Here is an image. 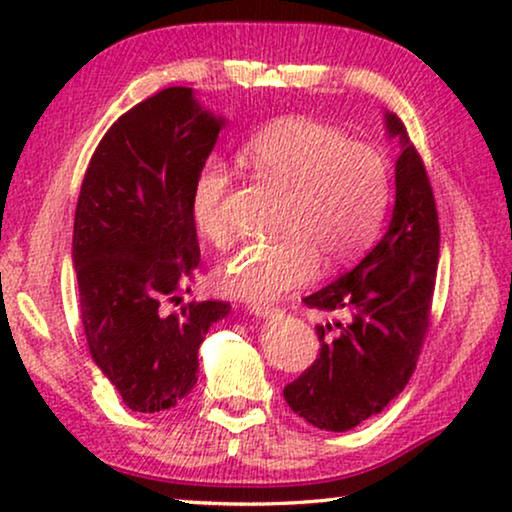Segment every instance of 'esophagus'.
<instances>
[{
  "mask_svg": "<svg viewBox=\"0 0 512 512\" xmlns=\"http://www.w3.org/2000/svg\"><path fill=\"white\" fill-rule=\"evenodd\" d=\"M247 310L251 314H256V317H277V314H282V310H279L277 305H270V303H254L249 305Z\"/></svg>",
  "mask_w": 512,
  "mask_h": 512,
  "instance_id": "1",
  "label": "esophagus"
}]
</instances>
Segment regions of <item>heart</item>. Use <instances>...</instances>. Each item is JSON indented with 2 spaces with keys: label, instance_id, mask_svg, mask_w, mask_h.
I'll return each mask as SVG.
<instances>
[{
  "label": "heart",
  "instance_id": "heart-1",
  "mask_svg": "<svg viewBox=\"0 0 512 512\" xmlns=\"http://www.w3.org/2000/svg\"><path fill=\"white\" fill-rule=\"evenodd\" d=\"M242 163L256 177L286 188L272 242L249 244L221 265L216 282L230 296L272 300L317 275L319 261L345 265L380 233L391 200V167L375 144L356 142L338 125L293 116L270 123L244 144ZM230 172L207 160L191 188V216L214 244L228 240Z\"/></svg>",
  "mask_w": 512,
  "mask_h": 512
}]
</instances>
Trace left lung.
<instances>
[{"label": "left lung", "mask_w": 512, "mask_h": 512, "mask_svg": "<svg viewBox=\"0 0 512 512\" xmlns=\"http://www.w3.org/2000/svg\"><path fill=\"white\" fill-rule=\"evenodd\" d=\"M387 130L403 146L389 230L352 272L303 298L307 307L345 319L317 326L319 356L284 387L289 408L324 431H349L387 408L415 373L431 324L440 254L436 198L401 118L387 114Z\"/></svg>", "instance_id": "obj_1"}]
</instances>
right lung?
I'll return each instance as SVG.
<instances>
[{
  "label": "right lung",
  "mask_w": 512,
  "mask_h": 512,
  "mask_svg": "<svg viewBox=\"0 0 512 512\" xmlns=\"http://www.w3.org/2000/svg\"><path fill=\"white\" fill-rule=\"evenodd\" d=\"M223 121L172 86L118 118L97 144L74 214L72 258L90 359L135 412L179 405L198 382V349L221 300L179 303L200 263L195 174Z\"/></svg>",
  "instance_id": "right-lung-1"
}]
</instances>
